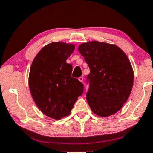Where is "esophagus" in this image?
Instances as JSON below:
<instances>
[{"label":"esophagus","mask_w":153,"mask_h":153,"mask_svg":"<svg viewBox=\"0 0 153 153\" xmlns=\"http://www.w3.org/2000/svg\"><path fill=\"white\" fill-rule=\"evenodd\" d=\"M78 80L80 82H82V81H83V78H82V77H80V78H78Z\"/></svg>","instance_id":"34e87169"}]
</instances>
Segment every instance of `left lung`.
I'll return each mask as SVG.
<instances>
[{
    "label": "left lung",
    "instance_id": "obj_1",
    "mask_svg": "<svg viewBox=\"0 0 153 153\" xmlns=\"http://www.w3.org/2000/svg\"><path fill=\"white\" fill-rule=\"evenodd\" d=\"M78 51L90 68L86 99L91 110L100 117L116 113L128 100L133 86L129 58L117 45L96 40L80 44Z\"/></svg>",
    "mask_w": 153,
    "mask_h": 153
}]
</instances>
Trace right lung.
<instances>
[{
	"label": "right lung",
	"mask_w": 153,
	"mask_h": 153,
	"mask_svg": "<svg viewBox=\"0 0 153 153\" xmlns=\"http://www.w3.org/2000/svg\"><path fill=\"white\" fill-rule=\"evenodd\" d=\"M74 50V44L53 42L40 50L31 64L30 94L40 111L53 119L70 115L83 93V84L72 78L73 67L66 62Z\"/></svg>",
	"instance_id": "obj_1"
}]
</instances>
